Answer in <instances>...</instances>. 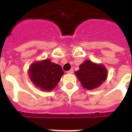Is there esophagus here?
I'll use <instances>...</instances> for the list:
<instances>
[{
	"mask_svg": "<svg viewBox=\"0 0 132 132\" xmlns=\"http://www.w3.org/2000/svg\"><path fill=\"white\" fill-rule=\"evenodd\" d=\"M68 74H72L73 73V69H71V70H69V71H68L66 72Z\"/></svg>",
	"mask_w": 132,
	"mask_h": 132,
	"instance_id": "34e87169",
	"label": "esophagus"
}]
</instances>
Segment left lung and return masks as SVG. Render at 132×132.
<instances>
[{"mask_svg":"<svg viewBox=\"0 0 132 132\" xmlns=\"http://www.w3.org/2000/svg\"><path fill=\"white\" fill-rule=\"evenodd\" d=\"M75 74L85 88L93 90L106 80L107 70L101 64L98 65L86 60L80 65V69L75 71Z\"/></svg>","mask_w":132,"mask_h":132,"instance_id":"left-lung-1","label":"left lung"}]
</instances>
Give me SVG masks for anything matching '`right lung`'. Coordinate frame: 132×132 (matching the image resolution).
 <instances>
[{"instance_id": "right-lung-1", "label": "right lung", "mask_w": 132, "mask_h": 132, "mask_svg": "<svg viewBox=\"0 0 132 132\" xmlns=\"http://www.w3.org/2000/svg\"><path fill=\"white\" fill-rule=\"evenodd\" d=\"M30 79L41 90L50 91L57 86L63 71L60 65L49 59L32 63L29 69Z\"/></svg>"}]
</instances>
